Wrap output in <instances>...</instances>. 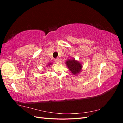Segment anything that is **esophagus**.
<instances>
[{"label":"esophagus","instance_id":"34e87169","mask_svg":"<svg viewBox=\"0 0 123 123\" xmlns=\"http://www.w3.org/2000/svg\"><path fill=\"white\" fill-rule=\"evenodd\" d=\"M55 62H56L57 63V64H58V63H59V62H60L61 60H60V59L58 58H56V59H55Z\"/></svg>","mask_w":123,"mask_h":123}]
</instances>
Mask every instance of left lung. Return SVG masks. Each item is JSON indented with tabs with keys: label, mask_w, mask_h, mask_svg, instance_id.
<instances>
[{
	"label": "left lung",
	"mask_w": 123,
	"mask_h": 123,
	"mask_svg": "<svg viewBox=\"0 0 123 123\" xmlns=\"http://www.w3.org/2000/svg\"><path fill=\"white\" fill-rule=\"evenodd\" d=\"M66 64L73 75H75L81 72L83 68L81 62L75 60L74 58L68 59L66 62Z\"/></svg>",
	"instance_id": "obj_1"
}]
</instances>
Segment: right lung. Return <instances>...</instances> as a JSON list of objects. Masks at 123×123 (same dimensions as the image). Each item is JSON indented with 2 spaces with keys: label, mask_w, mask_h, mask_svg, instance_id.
Instances as JSON below:
<instances>
[{
  "label": "right lung",
  "mask_w": 123,
  "mask_h": 123,
  "mask_svg": "<svg viewBox=\"0 0 123 123\" xmlns=\"http://www.w3.org/2000/svg\"><path fill=\"white\" fill-rule=\"evenodd\" d=\"M52 62H51V63H49V64H48L46 66L47 67H48V66H50V65H52Z\"/></svg>",
  "instance_id": "add662e5"
}]
</instances>
